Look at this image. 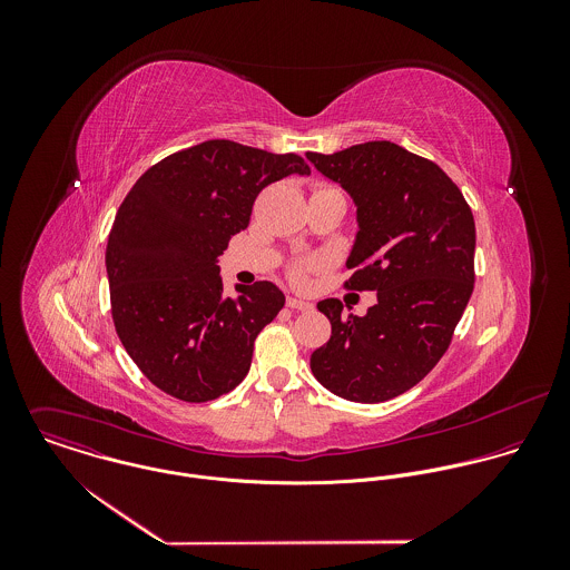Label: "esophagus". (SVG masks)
Returning a JSON list of instances; mask_svg holds the SVG:
<instances>
[{"label": "esophagus", "mask_w": 570, "mask_h": 570, "mask_svg": "<svg viewBox=\"0 0 570 570\" xmlns=\"http://www.w3.org/2000/svg\"><path fill=\"white\" fill-rule=\"evenodd\" d=\"M287 307H289V309H298V312H309L314 305H312V303H307V301H301V298L287 296Z\"/></svg>", "instance_id": "obj_1"}]
</instances>
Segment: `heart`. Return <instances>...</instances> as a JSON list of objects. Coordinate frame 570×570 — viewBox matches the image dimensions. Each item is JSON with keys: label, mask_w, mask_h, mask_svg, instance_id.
I'll return each mask as SVG.
<instances>
[{"label": "heart", "mask_w": 570, "mask_h": 570, "mask_svg": "<svg viewBox=\"0 0 570 570\" xmlns=\"http://www.w3.org/2000/svg\"><path fill=\"white\" fill-rule=\"evenodd\" d=\"M309 267V263H296L294 267H292V276H294V281H303L305 278V269Z\"/></svg>", "instance_id": "1"}]
</instances>
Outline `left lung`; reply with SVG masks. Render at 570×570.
<instances>
[{
	"label": "left lung",
	"instance_id": "obj_1",
	"mask_svg": "<svg viewBox=\"0 0 570 570\" xmlns=\"http://www.w3.org/2000/svg\"><path fill=\"white\" fill-rule=\"evenodd\" d=\"M307 160L357 208L346 287L377 292L366 316L342 318L335 298L318 303L331 337L312 353V373L342 400L380 404L419 384L448 351L474 289V217L436 164L395 142Z\"/></svg>",
	"mask_w": 570,
	"mask_h": 570
}]
</instances>
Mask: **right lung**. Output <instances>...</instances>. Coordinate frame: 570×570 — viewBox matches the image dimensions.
I'll use <instances>...</instances> for the list:
<instances>
[{
    "label": "right lung",
    "mask_w": 570,
    "mask_h": 570,
    "mask_svg": "<svg viewBox=\"0 0 570 570\" xmlns=\"http://www.w3.org/2000/svg\"><path fill=\"white\" fill-rule=\"evenodd\" d=\"M294 173H312L296 154L206 140L151 166L120 204L105 252L111 316L166 395L202 404L244 382L254 340L285 294L258 281L228 298L217 261L247 228L256 195Z\"/></svg>",
    "instance_id": "right-lung-1"
}]
</instances>
